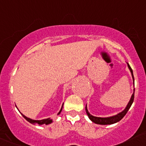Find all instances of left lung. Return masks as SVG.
<instances>
[{
  "label": "left lung",
  "instance_id": "1",
  "mask_svg": "<svg viewBox=\"0 0 146 146\" xmlns=\"http://www.w3.org/2000/svg\"><path fill=\"white\" fill-rule=\"evenodd\" d=\"M128 64V67L130 70L131 72V75H132V77H133V84H134V77H133V70L131 68L130 65L129 64V63H127ZM135 91V89L133 90ZM134 91H133V94H132L131 98L130 100H129L128 105L126 107V108L124 109V110H123L122 112L119 113L118 115H115V116H112V117H106V118H102V117H94L92 116L91 115H90L89 112H88V110L86 108V113L88 115V117H89L90 119L93 121V122L96 123V124H102V125H106V124H115V123L117 122V121H120L124 116L126 115V114L127 113L128 110H129V108H131V106L132 103L133 102V99H134Z\"/></svg>",
  "mask_w": 146,
  "mask_h": 146
}]
</instances>
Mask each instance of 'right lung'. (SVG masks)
<instances>
[{
    "instance_id": "right-lung-1",
    "label": "right lung",
    "mask_w": 146,
    "mask_h": 146,
    "mask_svg": "<svg viewBox=\"0 0 146 146\" xmlns=\"http://www.w3.org/2000/svg\"><path fill=\"white\" fill-rule=\"evenodd\" d=\"M62 108H61L60 111V112H58V115H60V112H61V111H62ZM22 116H23V117H24V118L26 119L27 120V121H29V122L31 123V124H34V123H38V124H46V125H47V124H50V123L52 122V119H50V118L45 119H42V120H34V119H30V118L27 117H25V115H22Z\"/></svg>"
}]
</instances>
